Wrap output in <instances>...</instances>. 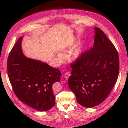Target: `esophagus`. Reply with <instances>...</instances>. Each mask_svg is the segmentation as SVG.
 <instances>
[{"label": "esophagus", "instance_id": "34e87169", "mask_svg": "<svg viewBox=\"0 0 128 128\" xmlns=\"http://www.w3.org/2000/svg\"><path fill=\"white\" fill-rule=\"evenodd\" d=\"M70 72H66L65 74H64V78H65V79L66 80H67L68 79V78H69V77L70 76Z\"/></svg>", "mask_w": 128, "mask_h": 128}]
</instances>
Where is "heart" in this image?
<instances>
[{
  "instance_id": "heart-1",
  "label": "heart",
  "mask_w": 128,
  "mask_h": 128,
  "mask_svg": "<svg viewBox=\"0 0 128 128\" xmlns=\"http://www.w3.org/2000/svg\"><path fill=\"white\" fill-rule=\"evenodd\" d=\"M81 50H82V48H81L80 47L78 48V50H77V52H76V55H77L78 56L80 55V53H81ZM58 57L59 58V59H60L61 61H62V60L64 59L65 56L63 54H58Z\"/></svg>"
}]
</instances>
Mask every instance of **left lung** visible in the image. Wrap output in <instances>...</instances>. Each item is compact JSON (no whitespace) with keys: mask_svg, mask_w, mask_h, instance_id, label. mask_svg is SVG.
I'll return each instance as SVG.
<instances>
[{"mask_svg":"<svg viewBox=\"0 0 128 128\" xmlns=\"http://www.w3.org/2000/svg\"><path fill=\"white\" fill-rule=\"evenodd\" d=\"M94 30L93 46L72 64L68 80L78 102L86 108L99 105L108 97L119 73V57L114 46L100 28Z\"/></svg>","mask_w":128,"mask_h":128,"instance_id":"8db88e82","label":"left lung"}]
</instances>
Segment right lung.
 Wrapping results in <instances>:
<instances>
[{
    "label": "right lung",
    "instance_id": "right-lung-1",
    "mask_svg": "<svg viewBox=\"0 0 128 128\" xmlns=\"http://www.w3.org/2000/svg\"><path fill=\"white\" fill-rule=\"evenodd\" d=\"M20 37L8 59V74L17 98L40 112L47 111L55 104L52 85L60 80V70L40 61L26 57Z\"/></svg>",
    "mask_w": 128,
    "mask_h": 128
}]
</instances>
